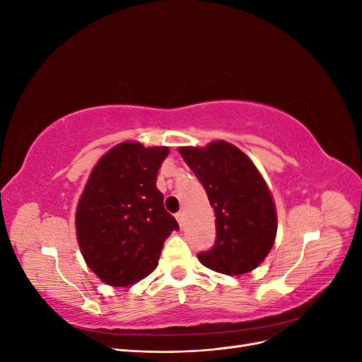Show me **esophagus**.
I'll list each match as a JSON object with an SVG mask.
<instances>
[{
  "mask_svg": "<svg viewBox=\"0 0 362 362\" xmlns=\"http://www.w3.org/2000/svg\"><path fill=\"white\" fill-rule=\"evenodd\" d=\"M184 218H185V214H184V213H178V214H177V221H178V223H180L181 228L184 226Z\"/></svg>",
  "mask_w": 362,
  "mask_h": 362,
  "instance_id": "34e87169",
  "label": "esophagus"
}]
</instances>
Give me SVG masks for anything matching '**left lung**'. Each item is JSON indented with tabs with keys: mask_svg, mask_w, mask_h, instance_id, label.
<instances>
[{
	"mask_svg": "<svg viewBox=\"0 0 362 362\" xmlns=\"http://www.w3.org/2000/svg\"><path fill=\"white\" fill-rule=\"evenodd\" d=\"M178 152L202 182L214 208L216 243L198 255L201 264L223 275L257 269L273 247L276 206L262 175L242 149L225 140Z\"/></svg>",
	"mask_w": 362,
	"mask_h": 362,
	"instance_id": "1",
	"label": "left lung"
}]
</instances>
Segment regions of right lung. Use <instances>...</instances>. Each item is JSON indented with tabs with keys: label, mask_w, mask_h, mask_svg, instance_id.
<instances>
[{
	"label": "right lung",
	"mask_w": 362,
	"mask_h": 362,
	"mask_svg": "<svg viewBox=\"0 0 362 362\" xmlns=\"http://www.w3.org/2000/svg\"><path fill=\"white\" fill-rule=\"evenodd\" d=\"M168 146L128 140L98 160L75 211L76 240L86 264L107 286L128 287L158 266L161 249L178 229L157 189Z\"/></svg>",
	"instance_id": "right-lung-1"
}]
</instances>
